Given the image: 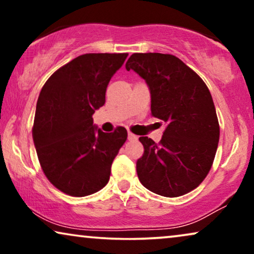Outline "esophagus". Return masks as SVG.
Listing matches in <instances>:
<instances>
[{
	"label": "esophagus",
	"instance_id": "1",
	"mask_svg": "<svg viewBox=\"0 0 254 254\" xmlns=\"http://www.w3.org/2000/svg\"><path fill=\"white\" fill-rule=\"evenodd\" d=\"M137 140V136L133 133H130V131H128V141H135Z\"/></svg>",
	"mask_w": 254,
	"mask_h": 254
}]
</instances>
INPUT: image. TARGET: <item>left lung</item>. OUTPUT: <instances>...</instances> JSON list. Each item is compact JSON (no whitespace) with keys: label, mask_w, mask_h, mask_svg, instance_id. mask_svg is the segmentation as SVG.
<instances>
[{"label":"left lung","mask_w":254,"mask_h":254,"mask_svg":"<svg viewBox=\"0 0 254 254\" xmlns=\"http://www.w3.org/2000/svg\"><path fill=\"white\" fill-rule=\"evenodd\" d=\"M145 79L151 116L165 123L158 143L141 136L144 152L136 162L138 179L158 195L176 197L196 189L213 165L220 125L202 78L175 55L134 53L126 64Z\"/></svg>","instance_id":"1"}]
</instances>
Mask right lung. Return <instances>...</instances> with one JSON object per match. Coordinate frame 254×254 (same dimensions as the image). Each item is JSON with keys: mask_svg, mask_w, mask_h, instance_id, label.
<instances>
[{"mask_svg": "<svg viewBox=\"0 0 254 254\" xmlns=\"http://www.w3.org/2000/svg\"><path fill=\"white\" fill-rule=\"evenodd\" d=\"M127 53H88L59 68L45 83L32 127L40 166L53 186L86 196L109 183L111 165L127 140L117 127L104 133L92 114L105 104L109 82Z\"/></svg>", "mask_w": 254, "mask_h": 254, "instance_id": "add662e5", "label": "right lung"}]
</instances>
